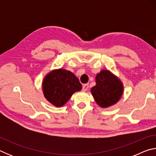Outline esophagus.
Returning a JSON list of instances; mask_svg holds the SVG:
<instances>
[{"label":"esophagus","mask_w":156,"mask_h":156,"mask_svg":"<svg viewBox=\"0 0 156 156\" xmlns=\"http://www.w3.org/2000/svg\"><path fill=\"white\" fill-rule=\"evenodd\" d=\"M88 88H89V84H83V90L84 91H85L87 90Z\"/></svg>","instance_id":"esophagus-1"}]
</instances>
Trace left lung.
<instances>
[{
	"mask_svg": "<svg viewBox=\"0 0 156 156\" xmlns=\"http://www.w3.org/2000/svg\"><path fill=\"white\" fill-rule=\"evenodd\" d=\"M96 83L91 92L100 107L112 106L120 99L123 93V84L120 79L109 70H102L98 73Z\"/></svg>",
	"mask_w": 156,
	"mask_h": 156,
	"instance_id": "8db88e82",
	"label": "left lung"
}]
</instances>
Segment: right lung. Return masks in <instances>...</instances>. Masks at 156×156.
Listing matches in <instances>:
<instances>
[{"label":"right lung","mask_w":156,"mask_h":156,"mask_svg":"<svg viewBox=\"0 0 156 156\" xmlns=\"http://www.w3.org/2000/svg\"><path fill=\"white\" fill-rule=\"evenodd\" d=\"M81 89L78 78L64 69L51 71L43 81L44 96L56 107L63 106L76 91Z\"/></svg>","instance_id":"1"}]
</instances>
